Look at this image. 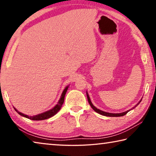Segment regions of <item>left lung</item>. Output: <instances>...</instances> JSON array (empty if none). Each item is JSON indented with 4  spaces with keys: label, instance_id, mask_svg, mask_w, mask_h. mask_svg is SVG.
Masks as SVG:
<instances>
[{
    "label": "left lung",
    "instance_id": "obj_1",
    "mask_svg": "<svg viewBox=\"0 0 156 156\" xmlns=\"http://www.w3.org/2000/svg\"><path fill=\"white\" fill-rule=\"evenodd\" d=\"M87 99H88L89 103V105H90V106L91 107L92 109H93L95 111V112H97L98 113H99V114H101V115H105V116H109V117H119V116H123V115H126V113H127L129 112V111H130V110H128V111H126V112H122V113H112L105 112H103V111H101V110H100V109H97V108H96V107L94 106L93 104L91 103V100H90V98H89L87 92ZM141 100H142V99L140 100V102H138V103L136 105L135 107H133V109H134V108H135L136 106H138V104H140V102H141Z\"/></svg>",
    "mask_w": 156,
    "mask_h": 156
}]
</instances>
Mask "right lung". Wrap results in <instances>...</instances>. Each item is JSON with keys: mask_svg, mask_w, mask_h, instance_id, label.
<instances>
[{"mask_svg": "<svg viewBox=\"0 0 156 156\" xmlns=\"http://www.w3.org/2000/svg\"><path fill=\"white\" fill-rule=\"evenodd\" d=\"M69 86L66 87L65 89H64V91H62L61 96H60V98L58 102V104L55 106L54 108H52L51 109H50L49 111H47V112H44V113H40V114H38V115H33V116H29L27 115H25L24 113H22L18 112V111L14 108V109L16 110V112H17L20 115L23 116V117H25L28 118V119H30V120H46V119H48V118L52 117V116H54V115H56V113L59 112L60 109H61L62 107V105L63 104V102H64V100H65V96L66 94V92H67V89H68Z\"/></svg>", "mask_w": 156, "mask_h": 156, "instance_id": "1", "label": "right lung"}]
</instances>
